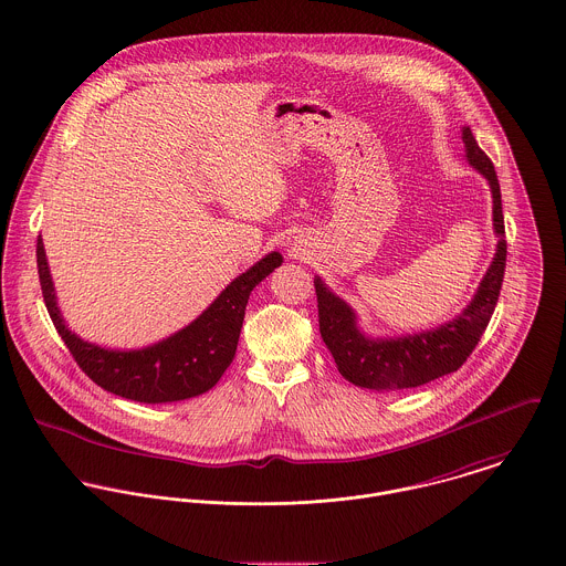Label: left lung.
Instances as JSON below:
<instances>
[{"instance_id": "obj_1", "label": "left lung", "mask_w": 566, "mask_h": 566, "mask_svg": "<svg viewBox=\"0 0 566 566\" xmlns=\"http://www.w3.org/2000/svg\"><path fill=\"white\" fill-rule=\"evenodd\" d=\"M467 159L484 176L492 191V227L499 238L494 259L467 310L451 323L440 324L403 337H368L359 331L355 312L335 296L316 276L321 335L331 350L339 375L368 390L418 388L449 373H455L475 350L499 301L505 272V227L501 211V189L494 165L478 146L469 126L462 128Z\"/></svg>"}]
</instances>
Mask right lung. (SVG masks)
<instances>
[{
    "label": "right lung",
    "instance_id": "add662e5",
    "mask_svg": "<svg viewBox=\"0 0 566 566\" xmlns=\"http://www.w3.org/2000/svg\"><path fill=\"white\" fill-rule=\"evenodd\" d=\"M283 263L279 252L265 254L240 274L196 321L161 342L139 350H111L84 342L67 328L56 305L43 240H36V265L43 301L59 335L82 373L106 392L137 403H174L211 390L231 366L250 292Z\"/></svg>",
    "mask_w": 566,
    "mask_h": 566
}]
</instances>
